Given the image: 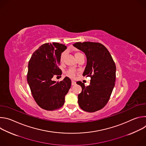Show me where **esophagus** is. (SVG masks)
I'll return each instance as SVG.
<instances>
[{
  "label": "esophagus",
  "instance_id": "obj_1",
  "mask_svg": "<svg viewBox=\"0 0 146 146\" xmlns=\"http://www.w3.org/2000/svg\"><path fill=\"white\" fill-rule=\"evenodd\" d=\"M76 82L74 80L72 81V86H74V85H76Z\"/></svg>",
  "mask_w": 146,
  "mask_h": 146
}]
</instances>
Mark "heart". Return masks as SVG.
Wrapping results in <instances>:
<instances>
[{
	"label": "heart",
	"instance_id": "heart-1",
	"mask_svg": "<svg viewBox=\"0 0 146 146\" xmlns=\"http://www.w3.org/2000/svg\"><path fill=\"white\" fill-rule=\"evenodd\" d=\"M80 54H81V53H80V52H77V53H76V54H75V56H76V58L77 57V56H78V55H80ZM65 54L64 52L62 53V54L60 55V61H63V60H64V57H65ZM66 74H67L68 76L70 77H73L74 76V75H75V71H74V70H73V69H69V70H68L67 71Z\"/></svg>",
	"mask_w": 146,
	"mask_h": 146
}]
</instances>
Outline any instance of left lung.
<instances>
[{
	"instance_id": "left-lung-1",
	"label": "left lung",
	"mask_w": 146,
	"mask_h": 146,
	"mask_svg": "<svg viewBox=\"0 0 146 146\" xmlns=\"http://www.w3.org/2000/svg\"><path fill=\"white\" fill-rule=\"evenodd\" d=\"M73 46L84 52L87 62L83 76L91 77L88 86L77 81L82 88L78 103L84 111L92 113L103 108L108 103L115 86L116 66L108 50L99 43L77 42Z\"/></svg>"
}]
</instances>
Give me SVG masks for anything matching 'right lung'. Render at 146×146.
Segmentation results:
<instances>
[{"instance_id":"right-lung-1","label":"right lung","mask_w":146,"mask_h":146,"mask_svg":"<svg viewBox=\"0 0 146 146\" xmlns=\"http://www.w3.org/2000/svg\"><path fill=\"white\" fill-rule=\"evenodd\" d=\"M66 48L58 43L43 44L33 53L29 61L28 83L35 100L44 110L60 108L71 87L72 81L68 77L60 82L52 80L54 76L62 74L58 65L61 53Z\"/></svg>"}]
</instances>
